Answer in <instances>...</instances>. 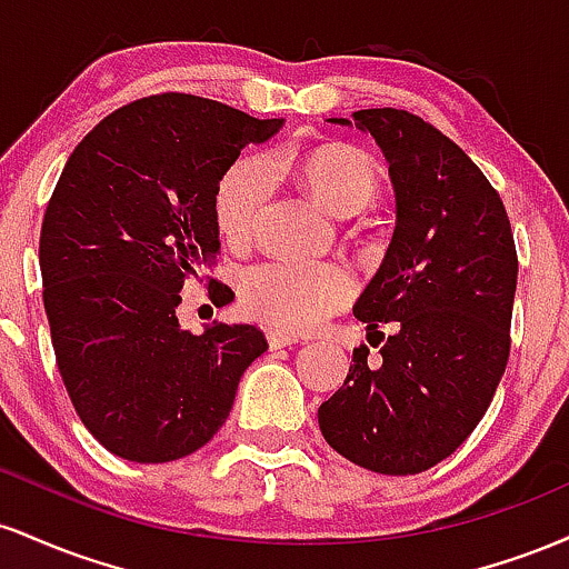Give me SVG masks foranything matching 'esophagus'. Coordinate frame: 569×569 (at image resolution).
I'll return each mask as SVG.
<instances>
[{
    "label": "esophagus",
    "instance_id": "34e87169",
    "mask_svg": "<svg viewBox=\"0 0 569 569\" xmlns=\"http://www.w3.org/2000/svg\"><path fill=\"white\" fill-rule=\"evenodd\" d=\"M299 339L289 335V331H280V329H270L267 331V345H270V350H280V348H291V345H297Z\"/></svg>",
    "mask_w": 569,
    "mask_h": 569
}]
</instances>
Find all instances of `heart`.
I'll return each mask as SVG.
<instances>
[{
  "label": "heart",
  "instance_id": "b5f03b06",
  "mask_svg": "<svg viewBox=\"0 0 569 569\" xmlns=\"http://www.w3.org/2000/svg\"><path fill=\"white\" fill-rule=\"evenodd\" d=\"M272 173H293L326 211L337 217L361 211L380 192V173L361 149L323 143L302 154L272 152L243 158L221 176L213 217L221 238L243 243L272 187ZM352 297L348 270L331 262H262L240 278L246 310L280 329L305 331L323 321Z\"/></svg>",
  "mask_w": 569,
  "mask_h": 569
}]
</instances>
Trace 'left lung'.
<instances>
[{"instance_id": "8db88e82", "label": "left lung", "mask_w": 569, "mask_h": 569, "mask_svg": "<svg viewBox=\"0 0 569 569\" xmlns=\"http://www.w3.org/2000/svg\"><path fill=\"white\" fill-rule=\"evenodd\" d=\"M352 122L380 143L396 189L393 240L352 312L380 337L377 326L393 323V335L377 361L367 345L352 350L318 426L356 466L411 476L447 460L498 390L519 259L500 194L439 128L390 107Z\"/></svg>"}]
</instances>
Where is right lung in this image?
Wrapping results in <instances>:
<instances>
[{"label":"right lung","instance_id":"1","mask_svg":"<svg viewBox=\"0 0 569 569\" xmlns=\"http://www.w3.org/2000/svg\"><path fill=\"white\" fill-rule=\"evenodd\" d=\"M283 120L189 93L139 98L77 143L39 234L56 363L82 426L133 462L192 455L267 350L257 326L181 331L184 280L219 253L213 200L248 143ZM213 305L230 302L211 278Z\"/></svg>","mask_w":569,"mask_h":569}]
</instances>
